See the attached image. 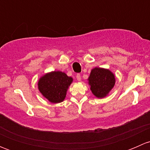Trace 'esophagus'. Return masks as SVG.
I'll use <instances>...</instances> for the list:
<instances>
[{
  "instance_id": "34e87169",
  "label": "esophagus",
  "mask_w": 150,
  "mask_h": 150,
  "mask_svg": "<svg viewBox=\"0 0 150 150\" xmlns=\"http://www.w3.org/2000/svg\"><path fill=\"white\" fill-rule=\"evenodd\" d=\"M76 78H77V81H81V76L80 74H77L76 75Z\"/></svg>"
}]
</instances>
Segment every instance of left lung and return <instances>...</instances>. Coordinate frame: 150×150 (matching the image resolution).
<instances>
[{
	"label": "left lung",
	"mask_w": 150,
	"mask_h": 150,
	"mask_svg": "<svg viewBox=\"0 0 150 150\" xmlns=\"http://www.w3.org/2000/svg\"><path fill=\"white\" fill-rule=\"evenodd\" d=\"M92 93L98 99H103L110 93L115 84V75L109 69L94 67L88 78Z\"/></svg>",
	"instance_id": "left-lung-1"
}]
</instances>
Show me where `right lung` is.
Segmentation results:
<instances>
[{
    "mask_svg": "<svg viewBox=\"0 0 150 150\" xmlns=\"http://www.w3.org/2000/svg\"><path fill=\"white\" fill-rule=\"evenodd\" d=\"M73 78L62 71H51L42 75L38 81V88L47 100L57 104L65 99L67 91Z\"/></svg>",
    "mask_w": 150,
    "mask_h": 150,
    "instance_id": "add662e5",
    "label": "right lung"
}]
</instances>
